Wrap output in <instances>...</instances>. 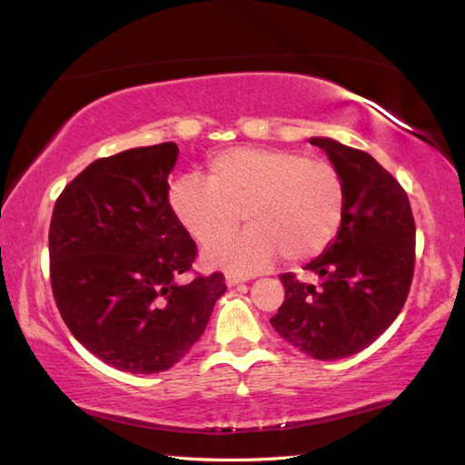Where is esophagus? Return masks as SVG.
<instances>
[{"label":"esophagus","mask_w":465,"mask_h":465,"mask_svg":"<svg viewBox=\"0 0 465 465\" xmlns=\"http://www.w3.org/2000/svg\"><path fill=\"white\" fill-rule=\"evenodd\" d=\"M248 280H250L248 275H242V273H233V272H227L225 273V283L230 285V288H233V285H238V283L248 282Z\"/></svg>","instance_id":"obj_1"}]
</instances>
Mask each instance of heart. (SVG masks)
Masks as SVG:
<instances>
[{
    "label": "heart",
    "mask_w": 465,
    "mask_h": 465,
    "mask_svg": "<svg viewBox=\"0 0 465 465\" xmlns=\"http://www.w3.org/2000/svg\"><path fill=\"white\" fill-rule=\"evenodd\" d=\"M345 182L338 167L305 153L233 147L212 157L207 180L183 175L170 187V205L192 238L210 248L207 260L255 272L278 253L298 263L318 258L338 238L345 215Z\"/></svg>",
    "instance_id": "1"
}]
</instances>
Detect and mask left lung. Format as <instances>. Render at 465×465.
Instances as JSON below:
<instances>
[{
  "instance_id": "obj_1",
  "label": "left lung",
  "mask_w": 465,
  "mask_h": 465,
  "mask_svg": "<svg viewBox=\"0 0 465 465\" xmlns=\"http://www.w3.org/2000/svg\"><path fill=\"white\" fill-rule=\"evenodd\" d=\"M345 182L338 238L308 270L320 285L282 273L285 300L273 330L313 360H341L368 348L398 318L413 280L416 222L408 193L370 153L312 137Z\"/></svg>"
}]
</instances>
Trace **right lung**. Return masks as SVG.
<instances>
[{"label":"right lung","mask_w":465,"mask_h":465,"mask_svg":"<svg viewBox=\"0 0 465 465\" xmlns=\"http://www.w3.org/2000/svg\"><path fill=\"white\" fill-rule=\"evenodd\" d=\"M173 142L100 157L59 193L49 278L59 313L85 350L115 370L173 368L200 340L227 290L192 272L197 245L170 205Z\"/></svg>","instance_id":"right-lung-1"}]
</instances>
